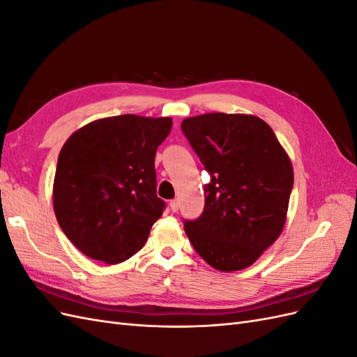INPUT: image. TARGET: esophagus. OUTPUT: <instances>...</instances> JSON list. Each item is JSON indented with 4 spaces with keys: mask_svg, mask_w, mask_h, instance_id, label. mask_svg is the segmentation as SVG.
<instances>
[{
    "mask_svg": "<svg viewBox=\"0 0 357 357\" xmlns=\"http://www.w3.org/2000/svg\"><path fill=\"white\" fill-rule=\"evenodd\" d=\"M169 207H171V210L172 211H178V207H180V204H178V201L177 199H172L171 202H169Z\"/></svg>",
    "mask_w": 357,
    "mask_h": 357,
    "instance_id": "esophagus-1",
    "label": "esophagus"
}]
</instances>
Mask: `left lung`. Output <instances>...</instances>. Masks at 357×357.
Returning <instances> with one entry per match:
<instances>
[{"label": "left lung", "instance_id": "1", "mask_svg": "<svg viewBox=\"0 0 357 357\" xmlns=\"http://www.w3.org/2000/svg\"><path fill=\"white\" fill-rule=\"evenodd\" d=\"M181 131L211 176L202 214L185 222L188 238L214 269L240 271L283 232L294 188L290 158L253 114L193 116Z\"/></svg>", "mask_w": 357, "mask_h": 357}]
</instances>
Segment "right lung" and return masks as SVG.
Segmentation results:
<instances>
[{
    "instance_id": "add662e5",
    "label": "right lung",
    "mask_w": 357,
    "mask_h": 357,
    "mask_svg": "<svg viewBox=\"0 0 357 357\" xmlns=\"http://www.w3.org/2000/svg\"><path fill=\"white\" fill-rule=\"evenodd\" d=\"M171 126V117H104L62 146L53 210L83 255L114 265L144 245L165 208L156 195L155 155Z\"/></svg>"
}]
</instances>
